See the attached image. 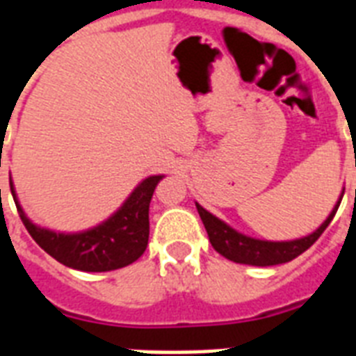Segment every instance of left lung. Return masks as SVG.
I'll return each mask as SVG.
<instances>
[{"label": "left lung", "mask_w": 356, "mask_h": 356, "mask_svg": "<svg viewBox=\"0 0 356 356\" xmlns=\"http://www.w3.org/2000/svg\"><path fill=\"white\" fill-rule=\"evenodd\" d=\"M340 201H342V197L338 200L331 214L327 216L325 222L321 223L314 233L307 234L303 238H296V240H288V242H270V240L245 236V234L234 231L225 222H222L220 218L205 211L200 203H195V207H197V212H200L201 222L205 225L212 248L216 249L218 253L223 254L225 259L233 260V262H238V264L275 266L290 262L303 251H307L323 234V231L329 227V223L332 222V218H334L338 207H340Z\"/></svg>", "instance_id": "left-lung-1"}]
</instances>
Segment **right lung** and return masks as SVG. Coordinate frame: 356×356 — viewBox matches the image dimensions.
I'll list each match as a JSON object with an SVG mask.
<instances>
[{
    "mask_svg": "<svg viewBox=\"0 0 356 356\" xmlns=\"http://www.w3.org/2000/svg\"><path fill=\"white\" fill-rule=\"evenodd\" d=\"M164 175L145 177L113 216L83 233H55L25 216L10 181L18 214L38 245L60 264L81 271H111L133 264L144 254L149 238V203Z\"/></svg>",
    "mask_w": 356,
    "mask_h": 356,
    "instance_id": "obj_1",
    "label": "right lung"
}]
</instances>
